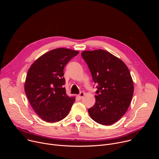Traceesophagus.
<instances>
[{
	"label": "esophagus",
	"instance_id": "1",
	"mask_svg": "<svg viewBox=\"0 0 159 159\" xmlns=\"http://www.w3.org/2000/svg\"><path fill=\"white\" fill-rule=\"evenodd\" d=\"M84 95H85V93H84V92H81V93L79 94V97L80 98H82Z\"/></svg>",
	"mask_w": 159,
	"mask_h": 159
}]
</instances>
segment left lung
Segmentation results:
<instances>
[{"instance_id":"1","label":"left lung","mask_w":159,"mask_h":159,"mask_svg":"<svg viewBox=\"0 0 159 159\" xmlns=\"http://www.w3.org/2000/svg\"><path fill=\"white\" fill-rule=\"evenodd\" d=\"M81 55L98 84L96 103L88 109L89 114L101 125H112L125 115L132 99L134 87L128 68L103 50L84 51Z\"/></svg>"}]
</instances>
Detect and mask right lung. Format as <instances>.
Masks as SVG:
<instances>
[{"label":"right lung","instance_id":"1","mask_svg":"<svg viewBox=\"0 0 159 159\" xmlns=\"http://www.w3.org/2000/svg\"><path fill=\"white\" fill-rule=\"evenodd\" d=\"M78 51L57 48L38 58L28 70L25 90L34 111L43 120L55 123L65 118L75 102L63 85V69Z\"/></svg>","mask_w":159,"mask_h":159}]
</instances>
